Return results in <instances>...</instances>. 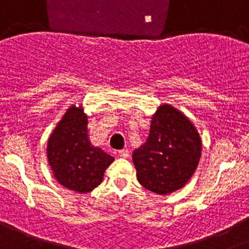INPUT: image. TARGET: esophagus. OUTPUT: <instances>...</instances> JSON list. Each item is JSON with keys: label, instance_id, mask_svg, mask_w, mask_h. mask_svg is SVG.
<instances>
[{"label": "esophagus", "instance_id": "1", "mask_svg": "<svg viewBox=\"0 0 249 249\" xmlns=\"http://www.w3.org/2000/svg\"><path fill=\"white\" fill-rule=\"evenodd\" d=\"M119 155L122 156V158L127 159V158H129V156H130V151H129V150H126V149L120 150V151H119Z\"/></svg>", "mask_w": 249, "mask_h": 249}]
</instances>
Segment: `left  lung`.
Returning <instances> with one entry per match:
<instances>
[{"label": "left lung", "mask_w": 249, "mask_h": 249, "mask_svg": "<svg viewBox=\"0 0 249 249\" xmlns=\"http://www.w3.org/2000/svg\"><path fill=\"white\" fill-rule=\"evenodd\" d=\"M201 147L200 134L187 116L161 105L152 115L146 142L133 152L139 182L159 195L181 189L197 169Z\"/></svg>", "instance_id": "8db88e82"}]
</instances>
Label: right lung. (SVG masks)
Listing matches in <instances>:
<instances>
[{"mask_svg": "<svg viewBox=\"0 0 249 249\" xmlns=\"http://www.w3.org/2000/svg\"><path fill=\"white\" fill-rule=\"evenodd\" d=\"M47 156L58 182L79 194L99 186L114 161L113 156L90 144L87 115L75 105L67 110L48 139Z\"/></svg>", "mask_w": 249, "mask_h": 249, "instance_id": "1", "label": "right lung"}]
</instances>
